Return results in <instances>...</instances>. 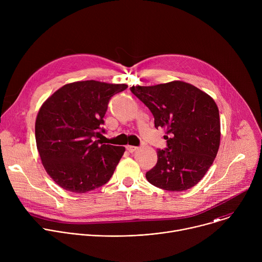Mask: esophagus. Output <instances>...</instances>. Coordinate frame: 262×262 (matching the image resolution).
I'll return each instance as SVG.
<instances>
[{
	"label": "esophagus",
	"instance_id": "esophagus-1",
	"mask_svg": "<svg viewBox=\"0 0 262 262\" xmlns=\"http://www.w3.org/2000/svg\"><path fill=\"white\" fill-rule=\"evenodd\" d=\"M126 149H127V150H128L129 152H132V154H133V152H135L136 150H138L139 148H138V147H136V146H130V145H127V146H126Z\"/></svg>",
	"mask_w": 262,
	"mask_h": 262
}]
</instances>
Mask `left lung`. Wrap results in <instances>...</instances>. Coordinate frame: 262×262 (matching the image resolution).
<instances>
[{"mask_svg":"<svg viewBox=\"0 0 262 262\" xmlns=\"http://www.w3.org/2000/svg\"><path fill=\"white\" fill-rule=\"evenodd\" d=\"M130 91L151 111L157 128H166V150L147 180L166 191L181 192L196 185L212 165L221 140L219 108L207 93L182 81L133 86Z\"/></svg>","mask_w":262,"mask_h":262,"instance_id":"1","label":"left lung"}]
</instances>
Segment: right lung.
Instances as JSON below:
<instances>
[{
    "mask_svg": "<svg viewBox=\"0 0 262 262\" xmlns=\"http://www.w3.org/2000/svg\"><path fill=\"white\" fill-rule=\"evenodd\" d=\"M126 88L93 80L74 82L42 103L35 122L37 150L47 173L62 189L87 193L113 175L125 148L96 138L104 133L108 100Z\"/></svg>",
    "mask_w": 262,
    "mask_h": 262,
    "instance_id": "obj_1",
    "label": "right lung"
}]
</instances>
